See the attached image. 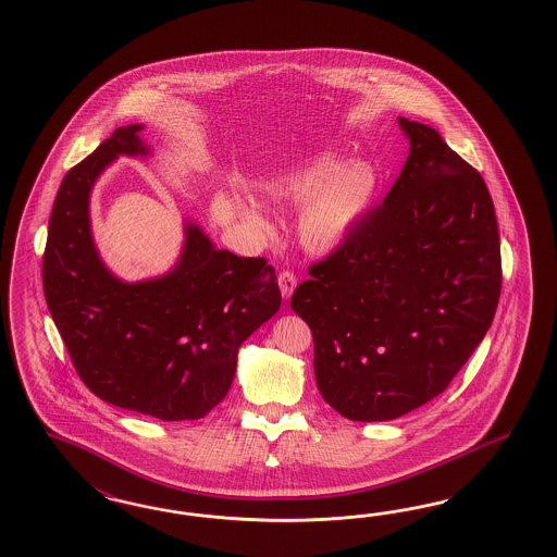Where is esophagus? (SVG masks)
Wrapping results in <instances>:
<instances>
[{"label":"esophagus","instance_id":"obj_1","mask_svg":"<svg viewBox=\"0 0 557 557\" xmlns=\"http://www.w3.org/2000/svg\"><path fill=\"white\" fill-rule=\"evenodd\" d=\"M277 284H280L284 300H289L292 294H294V289L298 286V280H296V275H294L292 271H282V273L277 275Z\"/></svg>","mask_w":557,"mask_h":557}]
</instances>
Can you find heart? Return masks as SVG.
I'll return each instance as SVG.
<instances>
[{"label":"heart","mask_w":557,"mask_h":557,"mask_svg":"<svg viewBox=\"0 0 557 557\" xmlns=\"http://www.w3.org/2000/svg\"><path fill=\"white\" fill-rule=\"evenodd\" d=\"M380 187V173L371 161L338 151L317 152L300 168L263 182L265 196L275 203L300 206L296 231L308 253L331 255L347 243L368 216ZM240 214L259 226L268 220L249 198H238Z\"/></svg>","instance_id":"1"}]
</instances>
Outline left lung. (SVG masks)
I'll return each instance as SVG.
<instances>
[{
    "instance_id": "8db88e82",
    "label": "left lung",
    "mask_w": 557,
    "mask_h": 557,
    "mask_svg": "<svg viewBox=\"0 0 557 557\" xmlns=\"http://www.w3.org/2000/svg\"><path fill=\"white\" fill-rule=\"evenodd\" d=\"M398 124L410 152L386 200L292 296L314 337L322 398L349 421H394L447 388L503 286L482 175L435 128Z\"/></svg>"
}]
</instances>
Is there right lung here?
<instances>
[{
    "label": "right lung",
    "instance_id": "1",
    "mask_svg": "<svg viewBox=\"0 0 557 557\" xmlns=\"http://www.w3.org/2000/svg\"><path fill=\"white\" fill-rule=\"evenodd\" d=\"M143 128L122 126L65 175L42 259L45 298L98 398L159 421H196L226 396L240 345L275 317L282 294L263 257L216 249L189 220L182 253L163 275L126 282L101 261L91 191L122 154H151Z\"/></svg>",
    "mask_w": 557,
    "mask_h": 557
}]
</instances>
